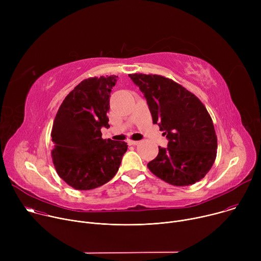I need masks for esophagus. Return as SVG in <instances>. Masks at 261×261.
I'll return each mask as SVG.
<instances>
[{
    "instance_id": "obj_1",
    "label": "esophagus",
    "mask_w": 261,
    "mask_h": 261,
    "mask_svg": "<svg viewBox=\"0 0 261 261\" xmlns=\"http://www.w3.org/2000/svg\"><path fill=\"white\" fill-rule=\"evenodd\" d=\"M138 143H139V141H137V140H131V139L128 140V144H130V145H137Z\"/></svg>"
}]
</instances>
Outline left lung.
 <instances>
[{
	"label": "left lung",
	"mask_w": 261,
	"mask_h": 261,
	"mask_svg": "<svg viewBox=\"0 0 261 261\" xmlns=\"http://www.w3.org/2000/svg\"><path fill=\"white\" fill-rule=\"evenodd\" d=\"M143 93L153 123L164 131L167 147L159 146L158 156L148 169L173 186H189L200 180L217 156V135L203 103L170 79L157 74H129Z\"/></svg>",
	"instance_id": "1"
}]
</instances>
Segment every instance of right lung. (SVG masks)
Returning <instances> with one entry per match:
<instances>
[{
	"mask_svg": "<svg viewBox=\"0 0 261 261\" xmlns=\"http://www.w3.org/2000/svg\"><path fill=\"white\" fill-rule=\"evenodd\" d=\"M118 76L84 80L64 99L56 115L51 158L61 178L76 190H91L113 178L128 145L103 139L109 97Z\"/></svg>",
	"mask_w": 261,
	"mask_h": 261,
	"instance_id": "add662e5",
	"label": "right lung"
}]
</instances>
